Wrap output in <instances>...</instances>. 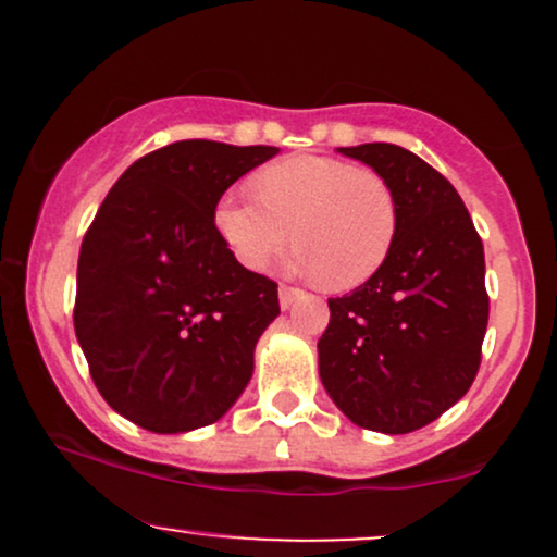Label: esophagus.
I'll return each mask as SVG.
<instances>
[{
    "label": "esophagus",
    "mask_w": 557,
    "mask_h": 557,
    "mask_svg": "<svg viewBox=\"0 0 557 557\" xmlns=\"http://www.w3.org/2000/svg\"><path fill=\"white\" fill-rule=\"evenodd\" d=\"M304 296V293L298 290V287H287V285H280V306H283V309H290L293 304H296V300Z\"/></svg>",
    "instance_id": "obj_1"
}]
</instances>
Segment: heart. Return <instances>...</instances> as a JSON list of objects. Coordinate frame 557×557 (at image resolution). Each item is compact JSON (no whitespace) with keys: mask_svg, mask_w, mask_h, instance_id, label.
Wrapping results in <instances>:
<instances>
[{"mask_svg":"<svg viewBox=\"0 0 557 557\" xmlns=\"http://www.w3.org/2000/svg\"><path fill=\"white\" fill-rule=\"evenodd\" d=\"M257 196L230 190L214 225L248 270L267 267L287 240L298 243L287 270L335 290L367 283L398 235V201L385 177L332 157L300 154L257 175Z\"/></svg>","mask_w":557,"mask_h":557,"instance_id":"1","label":"heart"}]
</instances>
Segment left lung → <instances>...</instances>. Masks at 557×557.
Listing matches in <instances>:
<instances>
[{
	"label": "left lung",
	"mask_w": 557,
	"mask_h": 557,
	"mask_svg": "<svg viewBox=\"0 0 557 557\" xmlns=\"http://www.w3.org/2000/svg\"><path fill=\"white\" fill-rule=\"evenodd\" d=\"M337 151L389 183L398 235L376 274L327 300L319 376L356 426L406 434L456 406L479 372L490 317L482 238L458 190L413 151L395 144Z\"/></svg>",
	"instance_id": "8db88e82"
}]
</instances>
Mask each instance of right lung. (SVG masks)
Returning a JSON list of instances; mask_svg holds the SVG:
<instances>
[{
  "instance_id": "add662e5",
  "label": "right lung",
  "mask_w": 557,
  "mask_h": 557,
  "mask_svg": "<svg viewBox=\"0 0 557 557\" xmlns=\"http://www.w3.org/2000/svg\"><path fill=\"white\" fill-rule=\"evenodd\" d=\"M280 149L177 140L133 162L78 257L75 337L120 417L157 434L214 424L251 382L277 285L240 264L214 207Z\"/></svg>"
}]
</instances>
